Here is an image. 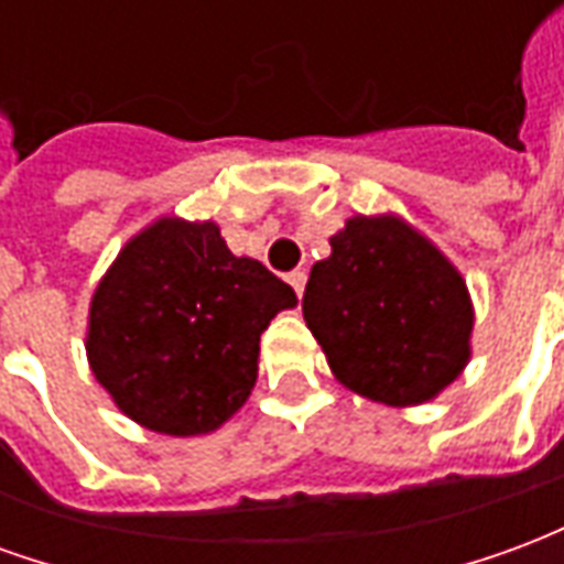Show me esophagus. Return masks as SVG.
<instances>
[{"label": "esophagus", "instance_id": "obj_1", "mask_svg": "<svg viewBox=\"0 0 564 564\" xmlns=\"http://www.w3.org/2000/svg\"><path fill=\"white\" fill-rule=\"evenodd\" d=\"M286 281H290V286H293L295 293H299V299H302V293H305V283H307L305 271H290V274H286Z\"/></svg>", "mask_w": 564, "mask_h": 564}]
</instances>
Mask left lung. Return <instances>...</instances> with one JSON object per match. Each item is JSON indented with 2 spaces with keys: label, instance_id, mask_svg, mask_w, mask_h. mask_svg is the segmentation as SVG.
<instances>
[{
  "label": "left lung",
  "instance_id": "obj_1",
  "mask_svg": "<svg viewBox=\"0 0 564 564\" xmlns=\"http://www.w3.org/2000/svg\"><path fill=\"white\" fill-rule=\"evenodd\" d=\"M302 299L347 390L390 408L432 402L471 359L474 302L444 250L399 214H356L329 238Z\"/></svg>",
  "mask_w": 564,
  "mask_h": 564
}]
</instances>
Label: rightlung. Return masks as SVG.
<instances>
[{"label": "right lung", "instance_id": "obj_1", "mask_svg": "<svg viewBox=\"0 0 564 564\" xmlns=\"http://www.w3.org/2000/svg\"><path fill=\"white\" fill-rule=\"evenodd\" d=\"M295 305L293 286L235 257L214 220L156 217L93 290L87 362L132 423L210 435L257 383L259 335Z\"/></svg>", "mask_w": 564, "mask_h": 564}]
</instances>
